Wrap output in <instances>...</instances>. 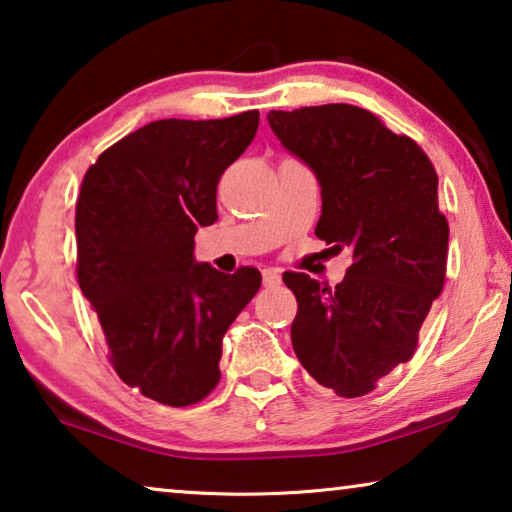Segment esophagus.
Wrapping results in <instances>:
<instances>
[{
    "label": "esophagus",
    "mask_w": 512,
    "mask_h": 512,
    "mask_svg": "<svg viewBox=\"0 0 512 512\" xmlns=\"http://www.w3.org/2000/svg\"><path fill=\"white\" fill-rule=\"evenodd\" d=\"M262 280H264V287H275V285H280L282 273L278 269H264Z\"/></svg>",
    "instance_id": "obj_1"
}]
</instances>
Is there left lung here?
<instances>
[{"mask_svg": "<svg viewBox=\"0 0 512 512\" xmlns=\"http://www.w3.org/2000/svg\"><path fill=\"white\" fill-rule=\"evenodd\" d=\"M266 118L321 186L314 234L353 255L335 289L305 273L282 275L298 300L291 344L316 383L364 396L412 358L444 285L449 225L437 207V173L415 141L353 104Z\"/></svg>", "mask_w": 512, "mask_h": 512, "instance_id": "1", "label": "left lung"}]
</instances>
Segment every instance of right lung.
<instances>
[{"label": "right lung", "mask_w": 512, "mask_h": 512, "mask_svg": "<svg viewBox=\"0 0 512 512\" xmlns=\"http://www.w3.org/2000/svg\"><path fill=\"white\" fill-rule=\"evenodd\" d=\"M259 111L154 120L86 170L77 200V280L123 383L173 408L221 380L223 337L262 285L241 266L198 262L196 232L218 221L216 186L253 143Z\"/></svg>", "instance_id": "obj_1"}]
</instances>
